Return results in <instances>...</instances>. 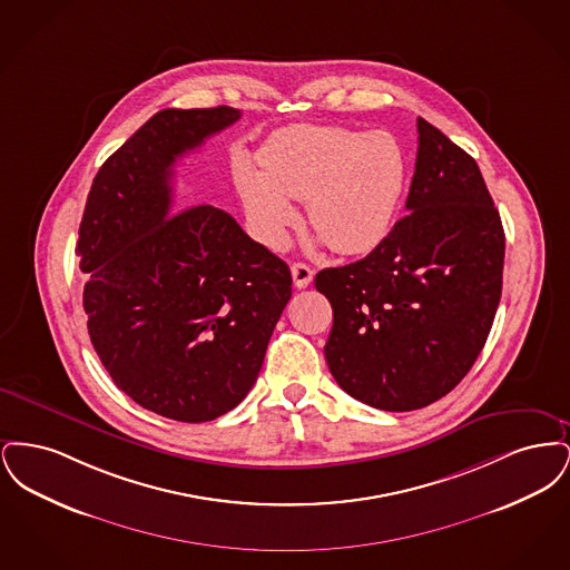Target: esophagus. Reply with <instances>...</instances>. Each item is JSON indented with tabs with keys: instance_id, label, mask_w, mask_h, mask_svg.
Wrapping results in <instances>:
<instances>
[{
	"instance_id": "1",
	"label": "esophagus",
	"mask_w": 570,
	"mask_h": 570,
	"mask_svg": "<svg viewBox=\"0 0 570 570\" xmlns=\"http://www.w3.org/2000/svg\"><path fill=\"white\" fill-rule=\"evenodd\" d=\"M291 273H293V282H295L297 288H307L314 279V272L305 263H293Z\"/></svg>"
}]
</instances>
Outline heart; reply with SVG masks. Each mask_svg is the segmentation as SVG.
I'll use <instances>...</instances> for the list:
<instances>
[{"instance_id": "obj_1", "label": "heart", "mask_w": 570, "mask_h": 570, "mask_svg": "<svg viewBox=\"0 0 570 570\" xmlns=\"http://www.w3.org/2000/svg\"><path fill=\"white\" fill-rule=\"evenodd\" d=\"M258 164L239 160L235 184L254 235L273 249L297 226L293 200H307L321 242L342 256L367 254L389 237L406 190L404 151L386 132L295 126L273 136Z\"/></svg>"}]
</instances>
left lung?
Segmentation results:
<instances>
[{"label":"left lung","mask_w":570,"mask_h":570,"mask_svg":"<svg viewBox=\"0 0 570 570\" xmlns=\"http://www.w3.org/2000/svg\"><path fill=\"white\" fill-rule=\"evenodd\" d=\"M407 216L365 258L323 269L326 365L367 406L407 412L453 391L488 342L504 228L479 164L423 117Z\"/></svg>","instance_id":"obj_1"}]
</instances>
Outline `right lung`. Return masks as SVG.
Returning <instances> with one entry per match:
<instances>
[{"instance_id": "add662e5", "label": "right lung", "mask_w": 570, "mask_h": 570, "mask_svg": "<svg viewBox=\"0 0 570 570\" xmlns=\"http://www.w3.org/2000/svg\"><path fill=\"white\" fill-rule=\"evenodd\" d=\"M242 112L164 109L100 166L77 254L94 351L160 416L203 423L237 406L293 295L288 265L212 205L170 214L173 164Z\"/></svg>"}]
</instances>
